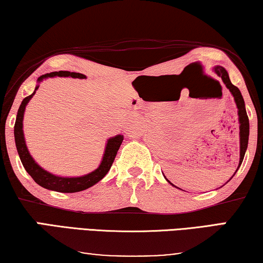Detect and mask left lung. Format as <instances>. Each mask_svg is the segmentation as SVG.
Returning a JSON list of instances; mask_svg holds the SVG:
<instances>
[{
	"label": "left lung",
	"instance_id": "8db88e82",
	"mask_svg": "<svg viewBox=\"0 0 263 263\" xmlns=\"http://www.w3.org/2000/svg\"><path fill=\"white\" fill-rule=\"evenodd\" d=\"M214 70H215L216 74L220 76L222 81H223L226 87L228 88L229 91L232 92V95L234 96V100H235L236 107H237V114H239V123H240V162H239V167H237V169H239L241 163H242V161H243L246 151H247L248 137H249V120H248V116H247V111H246L245 101H243V98H242L241 91L239 90V88L235 87L232 82H230L228 72L223 67L216 66L215 68H214ZM237 169H236V172H237ZM230 179H232V177H230ZM165 180H167V179H165ZM168 182H169V181H168ZM169 183L173 184L172 182H169Z\"/></svg>",
	"mask_w": 263,
	"mask_h": 263
}]
</instances>
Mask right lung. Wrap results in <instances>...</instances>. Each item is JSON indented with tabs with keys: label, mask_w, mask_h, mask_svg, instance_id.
<instances>
[{
	"label": "right lung",
	"mask_w": 263,
	"mask_h": 263,
	"mask_svg": "<svg viewBox=\"0 0 263 263\" xmlns=\"http://www.w3.org/2000/svg\"><path fill=\"white\" fill-rule=\"evenodd\" d=\"M54 76H64L68 78L70 76L72 79H86V75L80 74V72H70V71H52L49 74H44L39 78V83L43 81L44 79L48 78H54ZM39 89V86H36L35 91L33 94L24 98L21 106L18 108L17 116H16L15 121V127H14V135H15V143L16 149H17L18 156L21 159V162L23 164L24 169L27 173L33 177V180L36 183L41 187L49 189V191L60 192V193H76V192H82L84 189L91 187L95 183H98L99 181L103 179L107 175V173L110 169L112 162H114L115 156L118 154V151L120 148L121 143L123 141V135H116L114 137H110L107 141L106 144V151L102 157V161L99 165L98 169H95L94 172H91L87 175L78 176V177H62L54 175L49 172L44 171L42 167L35 162V160L31 157L28 151L26 141H24V134H23V115L24 110H26V106L29 102L30 99L33 98L36 90Z\"/></svg>",
	"instance_id": "right-lung-1"
}]
</instances>
